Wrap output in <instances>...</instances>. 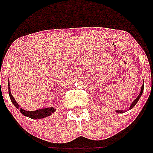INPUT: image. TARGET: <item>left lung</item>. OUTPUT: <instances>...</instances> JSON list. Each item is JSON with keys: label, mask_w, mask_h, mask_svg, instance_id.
<instances>
[{"label": "left lung", "mask_w": 153, "mask_h": 153, "mask_svg": "<svg viewBox=\"0 0 153 153\" xmlns=\"http://www.w3.org/2000/svg\"><path fill=\"white\" fill-rule=\"evenodd\" d=\"M143 91H144V83H143V86H141V89H140V94H139V95L137 96V98H136L135 100L133 101V103H132V104H131V105L130 106H129V109H132V108H133V107L135 106V105L137 104V102L138 101H139V99H140V97H141V95H142V93H143ZM116 112L117 113H118V114H122V113H124V110H118V109H117V110H116Z\"/></svg>", "instance_id": "1"}]
</instances>
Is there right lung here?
Listing matches in <instances>:
<instances>
[{"label": "right lung", "mask_w": 153, "mask_h": 153, "mask_svg": "<svg viewBox=\"0 0 153 153\" xmlns=\"http://www.w3.org/2000/svg\"><path fill=\"white\" fill-rule=\"evenodd\" d=\"M8 94H9V97H10V99L12 101V102L13 103V105H15L17 109H20V113L25 115L26 117H28L32 119H40L44 118V117H46L50 116L51 114H52L55 111V108L53 107H50V108H44V109H37V110H35V111H26L25 109H23L22 108H19V105L16 102L15 98H13V96L12 95L10 91V85H9V82H8Z\"/></svg>", "instance_id": "obj_1"}]
</instances>
